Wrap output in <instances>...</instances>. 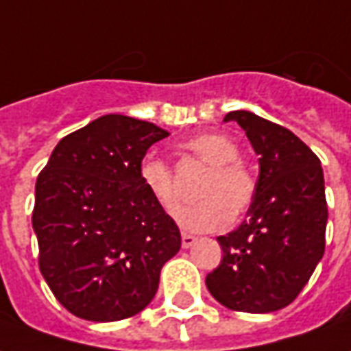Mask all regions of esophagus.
<instances>
[{
    "label": "esophagus",
    "instance_id": "34e87169",
    "mask_svg": "<svg viewBox=\"0 0 351 351\" xmlns=\"http://www.w3.org/2000/svg\"><path fill=\"white\" fill-rule=\"evenodd\" d=\"M197 241V237L192 234H182V247L184 249H190L193 243Z\"/></svg>",
    "mask_w": 351,
    "mask_h": 351
}]
</instances>
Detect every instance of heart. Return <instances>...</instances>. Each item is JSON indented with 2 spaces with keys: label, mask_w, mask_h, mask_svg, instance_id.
Listing matches in <instances>:
<instances>
[{
  "label": "heart",
  "mask_w": 351,
  "mask_h": 351,
  "mask_svg": "<svg viewBox=\"0 0 351 351\" xmlns=\"http://www.w3.org/2000/svg\"><path fill=\"white\" fill-rule=\"evenodd\" d=\"M180 152L197 159L209 173L201 182L205 197L176 215V222L188 232H215L243 215L256 195V180L239 161V146L222 133H199L180 142ZM138 178L161 209L173 215L178 207L175 175L163 159L146 156L138 165Z\"/></svg>",
  "instance_id": "obj_1"
}]
</instances>
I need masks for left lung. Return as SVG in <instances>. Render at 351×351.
I'll list each match as a JSON object with an SVG mask.
<instances>
[{
    "label": "left lung",
    "mask_w": 351,
    "mask_h": 351,
    "mask_svg": "<svg viewBox=\"0 0 351 351\" xmlns=\"http://www.w3.org/2000/svg\"><path fill=\"white\" fill-rule=\"evenodd\" d=\"M258 156L247 220L217 237L222 261L205 283L235 312H278L295 300L325 252L327 201L319 158L296 134L247 110L230 112Z\"/></svg>",
    "instance_id": "obj_1"
}]
</instances>
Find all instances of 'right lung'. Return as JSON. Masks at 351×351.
Wrapping results in <instances>:
<instances>
[{"mask_svg": "<svg viewBox=\"0 0 351 351\" xmlns=\"http://www.w3.org/2000/svg\"><path fill=\"white\" fill-rule=\"evenodd\" d=\"M165 136L158 125L108 114L64 136L39 173L32 213L39 269L82 319L142 312L180 249L175 220L138 178L148 148Z\"/></svg>", "mask_w": 351, "mask_h": 351, "instance_id": "right-lung-1", "label": "right lung"}]
</instances>
